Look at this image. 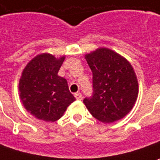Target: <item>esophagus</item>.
I'll return each mask as SVG.
<instances>
[{
    "instance_id": "esophagus-1",
    "label": "esophagus",
    "mask_w": 160,
    "mask_h": 160,
    "mask_svg": "<svg viewBox=\"0 0 160 160\" xmlns=\"http://www.w3.org/2000/svg\"><path fill=\"white\" fill-rule=\"evenodd\" d=\"M74 97H75V99H78V100H81V99H82V94H81L80 92H76V93H74Z\"/></svg>"
}]
</instances>
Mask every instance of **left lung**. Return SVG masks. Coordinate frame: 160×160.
Segmentation results:
<instances>
[{"label": "left lung", "instance_id": "left-lung-1", "mask_svg": "<svg viewBox=\"0 0 160 160\" xmlns=\"http://www.w3.org/2000/svg\"><path fill=\"white\" fill-rule=\"evenodd\" d=\"M86 60L92 72V95L83 100L88 110L103 123L124 118L132 109L138 93L132 65L106 48L86 54Z\"/></svg>", "mask_w": 160, "mask_h": 160}]
</instances>
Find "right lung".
<instances>
[{"instance_id": "obj_1", "label": "right lung", "mask_w": 160, "mask_h": 160, "mask_svg": "<svg viewBox=\"0 0 160 160\" xmlns=\"http://www.w3.org/2000/svg\"><path fill=\"white\" fill-rule=\"evenodd\" d=\"M64 60L65 56L56 59L50 53H41L32 59L22 72L20 97L27 111L37 119L56 121L75 100L67 80L58 75Z\"/></svg>"}]
</instances>
